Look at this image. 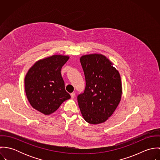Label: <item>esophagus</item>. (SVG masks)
I'll list each match as a JSON object with an SVG mask.
<instances>
[{"mask_svg":"<svg viewBox=\"0 0 160 160\" xmlns=\"http://www.w3.org/2000/svg\"><path fill=\"white\" fill-rule=\"evenodd\" d=\"M71 98H74L75 97V93L74 92H72L71 93Z\"/></svg>","mask_w":160,"mask_h":160,"instance_id":"obj_1","label":"esophagus"}]
</instances>
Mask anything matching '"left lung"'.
Wrapping results in <instances>:
<instances>
[{
    "label": "left lung",
    "instance_id": "left-lung-1",
    "mask_svg": "<svg viewBox=\"0 0 160 160\" xmlns=\"http://www.w3.org/2000/svg\"><path fill=\"white\" fill-rule=\"evenodd\" d=\"M86 88L77 97L84 119L97 124L104 122L113 113L121 98L119 72L104 55L91 54L81 57Z\"/></svg>",
    "mask_w": 160,
    "mask_h": 160
}]
</instances>
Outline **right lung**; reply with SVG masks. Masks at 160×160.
<instances>
[{"label": "right lung", "mask_w": 160, "mask_h": 160, "mask_svg": "<svg viewBox=\"0 0 160 160\" xmlns=\"http://www.w3.org/2000/svg\"><path fill=\"white\" fill-rule=\"evenodd\" d=\"M68 56L55 55L37 62L24 79L26 95L31 105L48 115L55 112L71 96L65 89L61 69Z\"/></svg>", "instance_id": "add662e5"}]
</instances>
